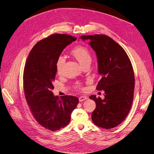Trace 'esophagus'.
I'll return each mask as SVG.
<instances>
[{
  "mask_svg": "<svg viewBox=\"0 0 154 154\" xmlns=\"http://www.w3.org/2000/svg\"><path fill=\"white\" fill-rule=\"evenodd\" d=\"M87 98H88L87 96H81L79 97V101H80V102H81V101H83L86 100Z\"/></svg>",
  "mask_w": 154,
  "mask_h": 154,
  "instance_id": "esophagus-1",
  "label": "esophagus"
}]
</instances>
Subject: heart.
Wrapping results in <instances>:
<instances>
[{"label": "heart", "mask_w": 154, "mask_h": 154, "mask_svg": "<svg viewBox=\"0 0 154 154\" xmlns=\"http://www.w3.org/2000/svg\"><path fill=\"white\" fill-rule=\"evenodd\" d=\"M72 54L78 60L82 66H84L87 63H91L92 60V56L90 51L87 48L82 45H77L72 51ZM65 63V58L63 56H60L56 62V68L58 73L62 71L63 64ZM78 88H80V85L78 84Z\"/></svg>", "instance_id": "1"}]
</instances>
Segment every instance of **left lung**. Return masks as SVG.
<instances>
[{
	"mask_svg": "<svg viewBox=\"0 0 154 154\" xmlns=\"http://www.w3.org/2000/svg\"><path fill=\"white\" fill-rule=\"evenodd\" d=\"M80 38L89 40L96 52L101 76L96 89L105 91L104 100L89 97L96 104L92 120L97 127L112 128L123 122L132 106L135 78L131 62L122 46L108 36L83 35Z\"/></svg>",
	"mask_w": 154,
	"mask_h": 154,
	"instance_id": "obj_1",
	"label": "left lung"
}]
</instances>
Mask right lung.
<instances>
[{
	"label": "right lung",
	"mask_w": 154,
	"mask_h": 154,
	"mask_svg": "<svg viewBox=\"0 0 154 154\" xmlns=\"http://www.w3.org/2000/svg\"><path fill=\"white\" fill-rule=\"evenodd\" d=\"M76 38L54 34L37 42L28 55L23 75L24 94L30 110L42 127L51 131L69 123L79 100L72 96H54L53 83L57 74L56 62L67 45Z\"/></svg>",
	"instance_id": "1"
}]
</instances>
